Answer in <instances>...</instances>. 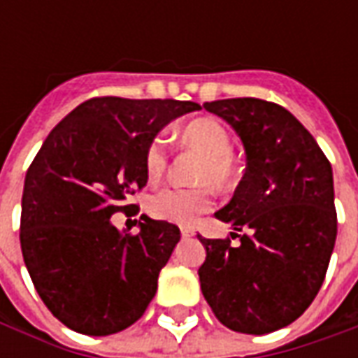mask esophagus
<instances>
[{
    "label": "esophagus",
    "instance_id": "esophagus-1",
    "mask_svg": "<svg viewBox=\"0 0 358 358\" xmlns=\"http://www.w3.org/2000/svg\"><path fill=\"white\" fill-rule=\"evenodd\" d=\"M180 234H182V238H184V240H187V238H194L195 230L192 228V226H182V228H180Z\"/></svg>",
    "mask_w": 358,
    "mask_h": 358
}]
</instances>
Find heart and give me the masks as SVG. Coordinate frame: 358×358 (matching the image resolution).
Here are the masks:
<instances>
[{"instance_id":"1","label":"heart","mask_w":358,"mask_h":358,"mask_svg":"<svg viewBox=\"0 0 358 358\" xmlns=\"http://www.w3.org/2000/svg\"><path fill=\"white\" fill-rule=\"evenodd\" d=\"M182 145L201 153L203 161L197 171V182H210L215 186L224 187L236 176L232 163V138L222 122L217 118L203 117L187 122L180 130ZM169 163L166 141L161 136H155L145 149V174L149 182H159L163 178ZM213 197L207 187H192L178 189L166 187L151 197L149 213L159 220L174 222V224L189 226L201 213L209 210Z\"/></svg>"}]
</instances>
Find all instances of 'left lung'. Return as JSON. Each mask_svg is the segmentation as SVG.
<instances>
[{
  "instance_id": "obj_1",
  "label": "left lung",
  "mask_w": 358,
  "mask_h": 358,
  "mask_svg": "<svg viewBox=\"0 0 358 358\" xmlns=\"http://www.w3.org/2000/svg\"><path fill=\"white\" fill-rule=\"evenodd\" d=\"M203 107L236 130L248 161L230 203L215 213L246 230L240 245L197 236L207 251L197 272L203 297L226 328L263 336L297 320L322 285L338 236L331 164L276 103L236 97Z\"/></svg>"
}]
</instances>
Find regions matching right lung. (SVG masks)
Returning <instances> with one entry per match:
<instances>
[{"instance_id": "add662e5", "label": "right lung", "mask_w": 358, "mask_h": 358, "mask_svg": "<svg viewBox=\"0 0 358 358\" xmlns=\"http://www.w3.org/2000/svg\"><path fill=\"white\" fill-rule=\"evenodd\" d=\"M201 105L94 97L59 122L24 178L20 249L51 315L86 336L132 326L155 297L178 226L141 215L140 232L113 226L148 184L145 149L174 118Z\"/></svg>"}]
</instances>
